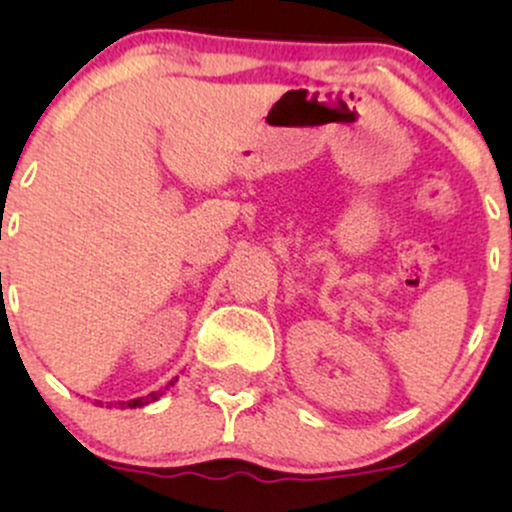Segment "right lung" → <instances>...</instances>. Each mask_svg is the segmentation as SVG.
<instances>
[{
    "instance_id": "right-lung-1",
    "label": "right lung",
    "mask_w": 512,
    "mask_h": 512,
    "mask_svg": "<svg viewBox=\"0 0 512 512\" xmlns=\"http://www.w3.org/2000/svg\"><path fill=\"white\" fill-rule=\"evenodd\" d=\"M175 380L178 378L170 380V383L166 385V390L170 385H175ZM161 395H163V390H156V392H149L146 397H134V399H127V402H105V404H108V407H120V409H139V407H146V404L156 402V399H161ZM96 407H103V402H96Z\"/></svg>"
}]
</instances>
